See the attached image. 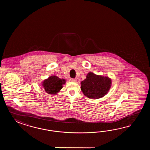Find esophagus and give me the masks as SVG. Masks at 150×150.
Returning <instances> with one entry per match:
<instances>
[{"label": "esophagus", "instance_id": "34e87169", "mask_svg": "<svg viewBox=\"0 0 150 150\" xmlns=\"http://www.w3.org/2000/svg\"><path fill=\"white\" fill-rule=\"evenodd\" d=\"M76 79H74V78H71L70 79V81L72 82H76Z\"/></svg>", "mask_w": 150, "mask_h": 150}]
</instances>
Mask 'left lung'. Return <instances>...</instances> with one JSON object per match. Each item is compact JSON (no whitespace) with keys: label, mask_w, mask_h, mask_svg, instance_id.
I'll list each match as a JSON object with an SVG mask.
<instances>
[{"label":"left lung","mask_w":150,"mask_h":150,"mask_svg":"<svg viewBox=\"0 0 150 150\" xmlns=\"http://www.w3.org/2000/svg\"><path fill=\"white\" fill-rule=\"evenodd\" d=\"M112 85V80L108 76L96 75L90 72L81 82L83 94L91 99H99L105 96Z\"/></svg>","instance_id":"8db88e82"}]
</instances>
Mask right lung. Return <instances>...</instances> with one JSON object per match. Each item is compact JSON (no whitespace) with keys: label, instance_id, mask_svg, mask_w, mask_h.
Returning a JSON list of instances; mask_svg holds the SVG:
<instances>
[{"label":"right lung","instance_id":"obj_1","mask_svg":"<svg viewBox=\"0 0 150 150\" xmlns=\"http://www.w3.org/2000/svg\"><path fill=\"white\" fill-rule=\"evenodd\" d=\"M42 83L46 92L50 94H55L62 88L63 85L65 83V80L61 79L56 76H51Z\"/></svg>","mask_w":150,"mask_h":150}]
</instances>
